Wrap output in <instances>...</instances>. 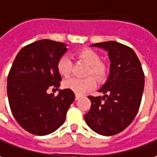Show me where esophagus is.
Returning <instances> with one entry per match:
<instances>
[{"mask_svg": "<svg viewBox=\"0 0 157 157\" xmlns=\"http://www.w3.org/2000/svg\"><path fill=\"white\" fill-rule=\"evenodd\" d=\"M79 98H80V96H79V95H77L76 94V96H75V99H76V100H78Z\"/></svg>", "mask_w": 157, "mask_h": 157, "instance_id": "1", "label": "esophagus"}]
</instances>
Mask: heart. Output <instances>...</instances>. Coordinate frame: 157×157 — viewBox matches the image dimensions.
I'll use <instances>...</instances> for the list:
<instances>
[{
    "label": "heart",
    "instance_id": "obj_1",
    "mask_svg": "<svg viewBox=\"0 0 157 157\" xmlns=\"http://www.w3.org/2000/svg\"><path fill=\"white\" fill-rule=\"evenodd\" d=\"M77 56L90 66L88 75L91 74L99 81L105 78L108 70L105 65L101 62V57L97 51L91 48H85L78 52ZM57 70L61 76L68 77L70 75L72 72V60L69 56H62L60 57L57 62ZM63 86L78 95H83L96 86V81L91 77L86 78H71L63 82Z\"/></svg>",
    "mask_w": 157,
    "mask_h": 157
}]
</instances>
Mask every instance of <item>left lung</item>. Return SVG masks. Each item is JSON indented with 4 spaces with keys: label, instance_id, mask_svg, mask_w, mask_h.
I'll use <instances>...</instances> for the list:
<instances>
[{
    "label": "left lung",
    "instance_id": "8db88e82",
    "mask_svg": "<svg viewBox=\"0 0 157 157\" xmlns=\"http://www.w3.org/2000/svg\"><path fill=\"white\" fill-rule=\"evenodd\" d=\"M90 47L108 52L109 75L98 90L104 95L89 97L91 107L85 120L95 132L112 136L125 130L134 120L141 103L144 74L131 48L114 41L91 44Z\"/></svg>",
    "mask_w": 157,
    "mask_h": 157
}]
</instances>
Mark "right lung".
<instances>
[{
	"mask_svg": "<svg viewBox=\"0 0 157 157\" xmlns=\"http://www.w3.org/2000/svg\"><path fill=\"white\" fill-rule=\"evenodd\" d=\"M67 44L49 39L34 42L20 49L7 77V97L19 126L32 134L44 136L56 131L66 120L75 99L69 89L48 94L60 87L57 62L67 51Z\"/></svg>",
	"mask_w": 157,
	"mask_h": 157,
	"instance_id": "1",
	"label": "right lung"
}]
</instances>
